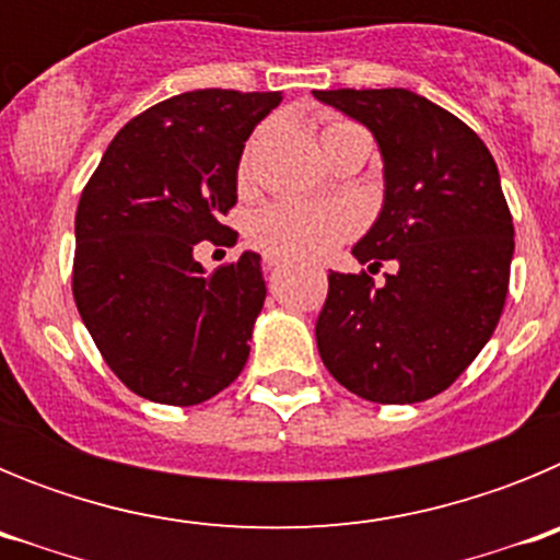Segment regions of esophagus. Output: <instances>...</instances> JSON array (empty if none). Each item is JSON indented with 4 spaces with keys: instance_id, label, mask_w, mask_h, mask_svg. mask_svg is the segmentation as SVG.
I'll use <instances>...</instances> for the list:
<instances>
[{
    "instance_id": "esophagus-1",
    "label": "esophagus",
    "mask_w": 560,
    "mask_h": 560,
    "mask_svg": "<svg viewBox=\"0 0 560 560\" xmlns=\"http://www.w3.org/2000/svg\"><path fill=\"white\" fill-rule=\"evenodd\" d=\"M264 266H266V271H277V269H280V266H283V257L266 255L264 257Z\"/></svg>"
}]
</instances>
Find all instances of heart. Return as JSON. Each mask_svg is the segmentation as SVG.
<instances>
[{
  "mask_svg": "<svg viewBox=\"0 0 560 560\" xmlns=\"http://www.w3.org/2000/svg\"><path fill=\"white\" fill-rule=\"evenodd\" d=\"M353 128L348 120H328L323 126V142L334 133ZM252 160V148L244 153L241 162V176H246ZM355 215L353 210L339 205L316 207L296 205V201H277V205L257 210L249 219V241L264 249L266 255L277 257H323L334 252L345 237L353 235Z\"/></svg>",
  "mask_w": 560,
  "mask_h": 560,
  "instance_id": "obj_1",
  "label": "heart"
}]
</instances>
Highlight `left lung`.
Wrapping results in <instances>:
<instances>
[{
  "label": "left lung",
  "mask_w": 560,
  "mask_h": 560,
  "mask_svg": "<svg viewBox=\"0 0 560 560\" xmlns=\"http://www.w3.org/2000/svg\"><path fill=\"white\" fill-rule=\"evenodd\" d=\"M314 97L368 126L384 156V207L353 246L368 269L328 275L316 348L359 398H434L488 345L508 296L513 219L497 162L459 117L409 89ZM384 262L394 271L375 287Z\"/></svg>",
  "instance_id": "left-lung-1"
}]
</instances>
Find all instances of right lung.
<instances>
[{
    "mask_svg": "<svg viewBox=\"0 0 560 560\" xmlns=\"http://www.w3.org/2000/svg\"><path fill=\"white\" fill-rule=\"evenodd\" d=\"M280 101L235 89L167 97L117 131L83 187L72 294L103 361L140 398L196 407L249 359L260 255L205 275L192 249L230 244L221 215L237 201L244 142Z\"/></svg>",
    "mask_w": 560,
    "mask_h": 560,
    "instance_id": "obj_1",
    "label": "right lung"
}]
</instances>
